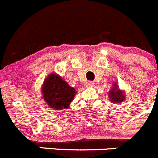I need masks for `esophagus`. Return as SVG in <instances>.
Here are the masks:
<instances>
[{
	"mask_svg": "<svg viewBox=\"0 0 158 158\" xmlns=\"http://www.w3.org/2000/svg\"><path fill=\"white\" fill-rule=\"evenodd\" d=\"M85 87H93L94 86V83L92 81H87L85 83Z\"/></svg>",
	"mask_w": 158,
	"mask_h": 158,
	"instance_id": "esophagus-1",
	"label": "esophagus"
}]
</instances>
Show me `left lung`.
<instances>
[{
  "mask_svg": "<svg viewBox=\"0 0 158 158\" xmlns=\"http://www.w3.org/2000/svg\"><path fill=\"white\" fill-rule=\"evenodd\" d=\"M117 87L118 85H115V87H114L112 90L110 92V98L111 101L115 103L122 102L124 99V93L118 89H117Z\"/></svg>",
  "mask_w": 158,
  "mask_h": 158,
  "instance_id": "left-lung-1",
  "label": "left lung"
}]
</instances>
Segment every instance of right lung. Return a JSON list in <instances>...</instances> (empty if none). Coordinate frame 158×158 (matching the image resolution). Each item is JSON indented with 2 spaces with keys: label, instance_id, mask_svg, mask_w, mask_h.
<instances>
[{
  "label": "right lung",
  "instance_id": "add662e5",
  "mask_svg": "<svg viewBox=\"0 0 158 158\" xmlns=\"http://www.w3.org/2000/svg\"><path fill=\"white\" fill-rule=\"evenodd\" d=\"M42 93L48 105L53 109L62 110L69 106L76 94V90L59 75L52 73L44 81Z\"/></svg>",
  "mask_w": 158,
  "mask_h": 158
}]
</instances>
